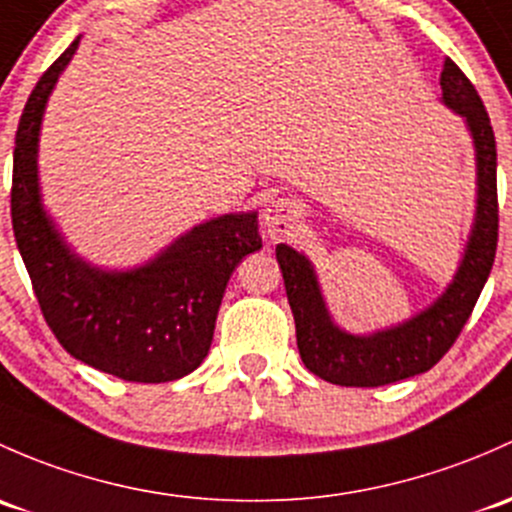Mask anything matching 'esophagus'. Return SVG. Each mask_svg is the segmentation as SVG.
<instances>
[{"mask_svg":"<svg viewBox=\"0 0 512 512\" xmlns=\"http://www.w3.org/2000/svg\"><path fill=\"white\" fill-rule=\"evenodd\" d=\"M299 215V203L292 201V198H277V201H272L270 206L265 208V218H262L265 220L267 235H270L272 240H282L287 238V235H292L299 223Z\"/></svg>","mask_w":512,"mask_h":512,"instance_id":"34e87169","label":"esophagus"}]
</instances>
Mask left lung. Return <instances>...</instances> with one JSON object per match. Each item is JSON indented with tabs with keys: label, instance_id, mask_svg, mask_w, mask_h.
<instances>
[{
	"label": "left lung",
	"instance_id": "obj_1",
	"mask_svg": "<svg viewBox=\"0 0 512 512\" xmlns=\"http://www.w3.org/2000/svg\"><path fill=\"white\" fill-rule=\"evenodd\" d=\"M441 93L451 110L466 117L478 161L476 225L464 262L441 299L407 324L375 336H351L333 326L309 260L292 247L277 245L279 270L297 324L299 355L306 368L326 383L380 387L427 373L454 346L491 274L498 247L496 134L481 95L451 58H446L441 71Z\"/></svg>",
	"mask_w": 512,
	"mask_h": 512
}]
</instances>
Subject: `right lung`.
<instances>
[{"instance_id": "add662e5", "label": "right lung", "mask_w": 512, "mask_h": 512, "mask_svg": "<svg viewBox=\"0 0 512 512\" xmlns=\"http://www.w3.org/2000/svg\"><path fill=\"white\" fill-rule=\"evenodd\" d=\"M75 48L78 39L41 75L21 112L12 171L16 247L43 319L73 358L129 383H169L208 355L230 274L262 247L257 213L198 225L134 272L93 270L73 257L41 208L36 144L43 105Z\"/></svg>"}]
</instances>
